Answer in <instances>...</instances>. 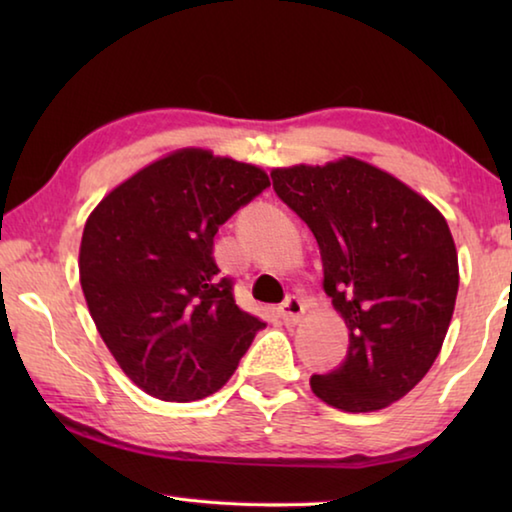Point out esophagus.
Returning a JSON list of instances; mask_svg holds the SVG:
<instances>
[{"mask_svg":"<svg viewBox=\"0 0 512 512\" xmlns=\"http://www.w3.org/2000/svg\"><path fill=\"white\" fill-rule=\"evenodd\" d=\"M302 314H305V300L298 296H289L280 305V316L284 323H298Z\"/></svg>","mask_w":512,"mask_h":512,"instance_id":"esophagus-1","label":"esophagus"}]
</instances>
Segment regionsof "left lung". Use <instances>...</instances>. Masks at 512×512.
<instances>
[{"label":"left lung","instance_id":"1","mask_svg":"<svg viewBox=\"0 0 512 512\" xmlns=\"http://www.w3.org/2000/svg\"><path fill=\"white\" fill-rule=\"evenodd\" d=\"M273 189L309 225L323 289L350 329L343 363L309 384L350 413L384 409L427 375L458 293L445 216L391 173L354 158L271 173Z\"/></svg>","mask_w":512,"mask_h":512}]
</instances>
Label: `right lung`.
<instances>
[{
  "mask_svg": "<svg viewBox=\"0 0 512 512\" xmlns=\"http://www.w3.org/2000/svg\"><path fill=\"white\" fill-rule=\"evenodd\" d=\"M266 187L253 164L183 149L94 207L81 287L103 343L144 393L164 402L216 393L266 327L237 305L212 253L221 225Z\"/></svg>",
  "mask_w": 512,
  "mask_h": 512,
  "instance_id": "add662e5",
  "label": "right lung"
}]
</instances>
